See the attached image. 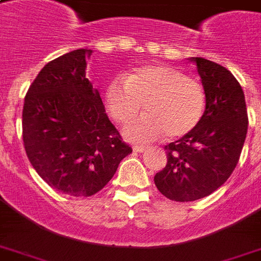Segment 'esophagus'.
I'll list each match as a JSON object with an SVG mask.
<instances>
[{"label":"esophagus","instance_id":"1","mask_svg":"<svg viewBox=\"0 0 261 261\" xmlns=\"http://www.w3.org/2000/svg\"><path fill=\"white\" fill-rule=\"evenodd\" d=\"M146 150V146H142V145H137V146H134V151H137V153H142V151Z\"/></svg>","mask_w":261,"mask_h":261}]
</instances>
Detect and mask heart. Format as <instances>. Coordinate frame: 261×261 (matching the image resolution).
<instances>
[{
  "instance_id": "1",
  "label": "heart",
  "mask_w": 261,
  "mask_h": 261,
  "mask_svg": "<svg viewBox=\"0 0 261 261\" xmlns=\"http://www.w3.org/2000/svg\"><path fill=\"white\" fill-rule=\"evenodd\" d=\"M104 102L114 122L127 124L142 110L145 116L126 127L124 135L134 142L186 137L198 127L206 108L202 84L169 65H146L134 69L126 81L112 80Z\"/></svg>"
}]
</instances>
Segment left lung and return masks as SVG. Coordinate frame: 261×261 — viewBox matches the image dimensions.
Instances as JSON below:
<instances>
[{
    "instance_id": "obj_1",
    "label": "left lung",
    "mask_w": 261,
    "mask_h": 261,
    "mask_svg": "<svg viewBox=\"0 0 261 261\" xmlns=\"http://www.w3.org/2000/svg\"><path fill=\"white\" fill-rule=\"evenodd\" d=\"M206 96L204 114L192 133L165 146L167 165L155 187L174 202H192L218 190L239 164L248 131L243 88L226 67L192 58Z\"/></svg>"
}]
</instances>
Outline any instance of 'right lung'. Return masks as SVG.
<instances>
[{"label": "right lung", "mask_w": 261, "mask_h": 261, "mask_svg": "<svg viewBox=\"0 0 261 261\" xmlns=\"http://www.w3.org/2000/svg\"><path fill=\"white\" fill-rule=\"evenodd\" d=\"M92 53L74 50L47 63L31 84L22 108L30 163L51 188L75 198L102 190L133 151L87 79Z\"/></svg>", "instance_id": "obj_1"}]
</instances>
